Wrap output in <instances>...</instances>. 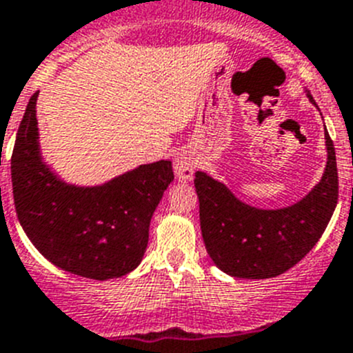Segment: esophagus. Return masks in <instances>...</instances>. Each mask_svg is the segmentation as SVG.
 Instances as JSON below:
<instances>
[{
    "label": "esophagus",
    "instance_id": "34e87169",
    "mask_svg": "<svg viewBox=\"0 0 353 353\" xmlns=\"http://www.w3.org/2000/svg\"><path fill=\"white\" fill-rule=\"evenodd\" d=\"M196 169L195 158L190 157L188 153L177 154L174 158V174L179 181H190L193 177V172Z\"/></svg>",
    "mask_w": 353,
    "mask_h": 353
}]
</instances>
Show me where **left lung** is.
Here are the masks:
<instances>
[{
    "instance_id": "left-lung-1",
    "label": "left lung",
    "mask_w": 353,
    "mask_h": 353,
    "mask_svg": "<svg viewBox=\"0 0 353 353\" xmlns=\"http://www.w3.org/2000/svg\"><path fill=\"white\" fill-rule=\"evenodd\" d=\"M306 97L316 105L310 91ZM327 163L319 183L295 204L260 209L237 199L227 184L196 170L200 230L220 271L234 278L268 279L283 274L319 243L338 204L336 151L325 132Z\"/></svg>"
}]
</instances>
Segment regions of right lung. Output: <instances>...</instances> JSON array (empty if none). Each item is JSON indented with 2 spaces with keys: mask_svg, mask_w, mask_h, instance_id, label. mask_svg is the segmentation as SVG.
<instances>
[{
  "mask_svg": "<svg viewBox=\"0 0 353 353\" xmlns=\"http://www.w3.org/2000/svg\"><path fill=\"white\" fill-rule=\"evenodd\" d=\"M37 98H30L12 154L17 218L50 263L82 278H121L142 262L149 223L174 181L172 163L160 160L94 186L63 179L40 148Z\"/></svg>",
  "mask_w": 353,
  "mask_h": 353,
  "instance_id": "add662e5",
  "label": "right lung"
}]
</instances>
